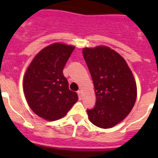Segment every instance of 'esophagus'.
<instances>
[{"label":"esophagus","mask_w":158,"mask_h":158,"mask_svg":"<svg viewBox=\"0 0 158 158\" xmlns=\"http://www.w3.org/2000/svg\"><path fill=\"white\" fill-rule=\"evenodd\" d=\"M78 96H79V98L81 99L82 98V92L81 91H78Z\"/></svg>","instance_id":"esophagus-1"}]
</instances>
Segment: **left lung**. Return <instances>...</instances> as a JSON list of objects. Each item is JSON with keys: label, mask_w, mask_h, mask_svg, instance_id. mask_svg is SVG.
Listing matches in <instances>:
<instances>
[{"label": "left lung", "mask_w": 158, "mask_h": 158, "mask_svg": "<svg viewBox=\"0 0 158 158\" xmlns=\"http://www.w3.org/2000/svg\"><path fill=\"white\" fill-rule=\"evenodd\" d=\"M83 55L94 82L96 104L88 109L89 120L109 129L125 119L135 106L137 87L127 63L106 47L84 48Z\"/></svg>", "instance_id": "8db88e82"}]
</instances>
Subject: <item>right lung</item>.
Here are the masks:
<instances>
[{
  "label": "right lung",
  "instance_id": "add662e5",
  "mask_svg": "<svg viewBox=\"0 0 158 158\" xmlns=\"http://www.w3.org/2000/svg\"><path fill=\"white\" fill-rule=\"evenodd\" d=\"M74 47L54 43L43 48L27 69L23 78L26 100L35 114L48 120L66 115L78 95L69 89L63 69Z\"/></svg>",
  "mask_w": 158,
  "mask_h": 158
}]
</instances>
